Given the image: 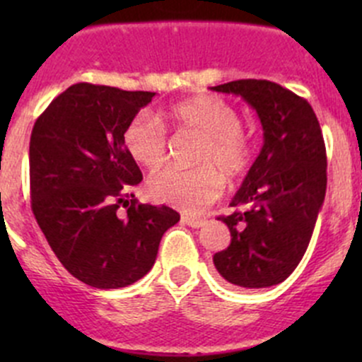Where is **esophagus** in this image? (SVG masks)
<instances>
[{
    "instance_id": "34e87169",
    "label": "esophagus",
    "mask_w": 362,
    "mask_h": 362,
    "mask_svg": "<svg viewBox=\"0 0 362 362\" xmlns=\"http://www.w3.org/2000/svg\"><path fill=\"white\" fill-rule=\"evenodd\" d=\"M182 222L187 226H191V228H202V226L204 224L203 218H194V217H182Z\"/></svg>"
}]
</instances>
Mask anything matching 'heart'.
Returning a JSON list of instances; mask_svg holds the SVG:
<instances>
[{"mask_svg": "<svg viewBox=\"0 0 362 362\" xmlns=\"http://www.w3.org/2000/svg\"><path fill=\"white\" fill-rule=\"evenodd\" d=\"M171 124L180 133L202 138L194 160L199 166H168L148 180V192L160 203L198 214L214 203L224 189V178H240L249 170L252 141L242 131V119L233 105L217 96H196L168 110ZM124 147L131 159L145 168H158L166 160L168 134L154 115L141 112L126 124Z\"/></svg>", "mask_w": 362, "mask_h": 362, "instance_id": "heart-1", "label": "heart"}]
</instances>
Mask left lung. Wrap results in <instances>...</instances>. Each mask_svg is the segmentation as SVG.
<instances>
[{
  "mask_svg": "<svg viewBox=\"0 0 362 362\" xmlns=\"http://www.w3.org/2000/svg\"><path fill=\"white\" fill-rule=\"evenodd\" d=\"M242 96L257 113L262 148L229 206L231 243L214 255L226 282L262 289L284 282L308 249L326 196V145L310 103L269 80L210 87Z\"/></svg>",
  "mask_w": 362,
  "mask_h": 362,
  "instance_id": "left-lung-1",
  "label": "left lung"
}]
</instances>
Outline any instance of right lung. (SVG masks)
<instances>
[{
  "label": "right lung",
  "instance_id": "add662e5",
  "mask_svg": "<svg viewBox=\"0 0 362 362\" xmlns=\"http://www.w3.org/2000/svg\"><path fill=\"white\" fill-rule=\"evenodd\" d=\"M154 96L80 82L33 127V214L61 264L96 289H119L147 275L163 235L180 221L170 206L138 204L131 194L144 177L122 133Z\"/></svg>",
  "mask_w": 362,
  "mask_h": 362
}]
</instances>
